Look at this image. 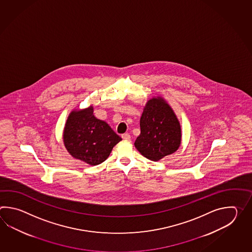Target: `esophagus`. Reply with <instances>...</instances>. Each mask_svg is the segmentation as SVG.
Masks as SVG:
<instances>
[{"instance_id":"1","label":"esophagus","mask_w":252,"mask_h":252,"mask_svg":"<svg viewBox=\"0 0 252 252\" xmlns=\"http://www.w3.org/2000/svg\"><path fill=\"white\" fill-rule=\"evenodd\" d=\"M122 138H123L124 140H129V139H130V135L128 133L123 134V135H122Z\"/></svg>"}]
</instances>
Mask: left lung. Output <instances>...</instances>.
<instances>
[{
	"label": "left lung",
	"instance_id": "8db88e82",
	"mask_svg": "<svg viewBox=\"0 0 252 252\" xmlns=\"http://www.w3.org/2000/svg\"><path fill=\"white\" fill-rule=\"evenodd\" d=\"M140 134L135 147L148 159L158 161L176 152L181 144V125L171 106L160 96L145 105L140 118Z\"/></svg>",
	"mask_w": 252,
	"mask_h": 252
}]
</instances>
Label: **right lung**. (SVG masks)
<instances>
[{"mask_svg": "<svg viewBox=\"0 0 252 252\" xmlns=\"http://www.w3.org/2000/svg\"><path fill=\"white\" fill-rule=\"evenodd\" d=\"M122 140L105 122L94 115V107L73 110L64 124L63 141L70 155L90 166L107 159Z\"/></svg>", "mask_w": 252, "mask_h": 252, "instance_id": "1", "label": "right lung"}]
</instances>
